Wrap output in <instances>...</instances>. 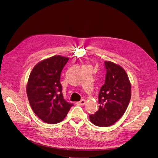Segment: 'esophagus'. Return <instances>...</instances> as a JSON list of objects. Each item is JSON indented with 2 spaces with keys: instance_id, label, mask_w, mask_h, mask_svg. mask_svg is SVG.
<instances>
[{
  "instance_id": "esophagus-1",
  "label": "esophagus",
  "mask_w": 158,
  "mask_h": 158,
  "mask_svg": "<svg viewBox=\"0 0 158 158\" xmlns=\"http://www.w3.org/2000/svg\"><path fill=\"white\" fill-rule=\"evenodd\" d=\"M85 102H86L85 100V99H82V100H81L79 102H78L77 104H78L79 105H81V106H83V105H84V104H85Z\"/></svg>"
}]
</instances>
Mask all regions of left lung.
Segmentation results:
<instances>
[{"instance_id": "1", "label": "left lung", "mask_w": 158, "mask_h": 158, "mask_svg": "<svg viewBox=\"0 0 158 158\" xmlns=\"http://www.w3.org/2000/svg\"><path fill=\"white\" fill-rule=\"evenodd\" d=\"M105 83L98 94V110L89 115L91 123L109 127L119 119L128 107L131 97V85L124 69L110 61L104 62Z\"/></svg>"}]
</instances>
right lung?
Segmentation results:
<instances>
[{"label": "right lung", "mask_w": 158, "mask_h": 158, "mask_svg": "<svg viewBox=\"0 0 158 158\" xmlns=\"http://www.w3.org/2000/svg\"><path fill=\"white\" fill-rule=\"evenodd\" d=\"M69 58L54 56L39 62L29 75L27 94L34 113L45 123H60L67 115L73 104L62 94L61 72Z\"/></svg>", "instance_id": "add662e5"}]
</instances>
